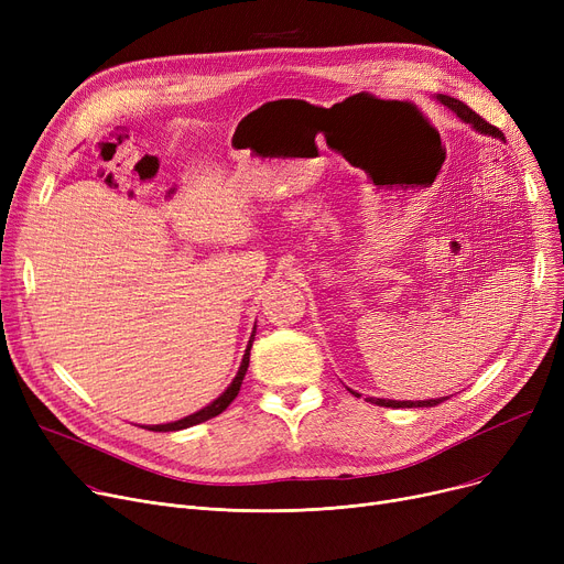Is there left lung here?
<instances>
[{"label":"left lung","instance_id":"8db88e82","mask_svg":"<svg viewBox=\"0 0 564 564\" xmlns=\"http://www.w3.org/2000/svg\"><path fill=\"white\" fill-rule=\"evenodd\" d=\"M443 105H446V107H451L459 118H462V121L464 123H470L473 128H476L478 132H482V134H491V137H498V139H506V137H502V132L496 128V126H491V123H487L485 121V118L480 116V113H476V111H473L468 105H464L462 100H457V98H451V96H436ZM351 395H357L359 398V393H354L351 391ZM443 400H448V398H438V400H421V402H398V400H381V398H377V400H372L375 404H379V406H393V409H409V406H436V404H441Z\"/></svg>","mask_w":564,"mask_h":564}]
</instances>
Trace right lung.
I'll use <instances>...</instances> for the list:
<instances>
[{"instance_id":"1","label":"right lung","mask_w":564,"mask_h":564,"mask_svg":"<svg viewBox=\"0 0 564 564\" xmlns=\"http://www.w3.org/2000/svg\"><path fill=\"white\" fill-rule=\"evenodd\" d=\"M253 336H256V332L251 334V340H249V345H247V351H245V359H242V366H240V370H237V377L232 379V383L230 387L213 402V404H207L205 409H200V411H196V413H192V416H187V419H181V421H175V423H166V425H153V427H148V430H153V432H175V430H185V427H192V425H198V423H205V421H210V419H215V416H219V413L237 398V393H240V387H242V379H245V375H247V368H249V354H251V345H253Z\"/></svg>"}]
</instances>
